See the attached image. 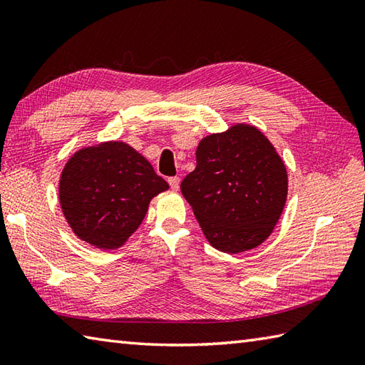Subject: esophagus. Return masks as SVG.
<instances>
[{
	"label": "esophagus",
	"instance_id": "1",
	"mask_svg": "<svg viewBox=\"0 0 365 365\" xmlns=\"http://www.w3.org/2000/svg\"><path fill=\"white\" fill-rule=\"evenodd\" d=\"M168 182H169V187L173 191H177L178 187H180V178L178 177H170V178H168Z\"/></svg>",
	"mask_w": 365,
	"mask_h": 365
}]
</instances>
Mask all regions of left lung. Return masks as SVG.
Instances as JSON below:
<instances>
[{
    "label": "left lung",
    "instance_id": "obj_1",
    "mask_svg": "<svg viewBox=\"0 0 365 365\" xmlns=\"http://www.w3.org/2000/svg\"><path fill=\"white\" fill-rule=\"evenodd\" d=\"M196 161L180 190L208 243L240 254L265 242L289 191L285 165L268 138L254 125L235 123L200 139Z\"/></svg>",
    "mask_w": 365,
    "mask_h": 365
}]
</instances>
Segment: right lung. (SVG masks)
I'll use <instances>...</instances> for the list:
<instances>
[{
	"label": "right lung",
	"mask_w": 365,
	"mask_h": 365,
	"mask_svg": "<svg viewBox=\"0 0 365 365\" xmlns=\"http://www.w3.org/2000/svg\"><path fill=\"white\" fill-rule=\"evenodd\" d=\"M168 188L133 147L108 141L68 158L59 178V204L80 240L118 250L143 222L150 200Z\"/></svg>",
	"instance_id": "right-lung-1"
}]
</instances>
